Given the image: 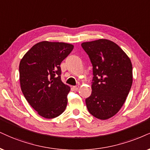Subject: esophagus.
Segmentation results:
<instances>
[{
    "instance_id": "34e87169",
    "label": "esophagus",
    "mask_w": 150,
    "mask_h": 150,
    "mask_svg": "<svg viewBox=\"0 0 150 150\" xmlns=\"http://www.w3.org/2000/svg\"><path fill=\"white\" fill-rule=\"evenodd\" d=\"M79 86H73V90H74V91H77V90H79Z\"/></svg>"
}]
</instances>
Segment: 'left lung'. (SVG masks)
Here are the masks:
<instances>
[{
  "mask_svg": "<svg viewBox=\"0 0 150 150\" xmlns=\"http://www.w3.org/2000/svg\"><path fill=\"white\" fill-rule=\"evenodd\" d=\"M83 49L92 64V94L86 106L94 117L107 120L114 116L126 101L133 82L130 58L117 44L105 39L83 42Z\"/></svg>",
  "mask_w": 150,
  "mask_h": 150,
  "instance_id": "1",
  "label": "left lung"
}]
</instances>
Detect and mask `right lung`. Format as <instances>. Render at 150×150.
<instances>
[{
    "instance_id": "right-lung-1",
    "label": "right lung",
    "mask_w": 150,
    "mask_h": 150,
    "mask_svg": "<svg viewBox=\"0 0 150 150\" xmlns=\"http://www.w3.org/2000/svg\"><path fill=\"white\" fill-rule=\"evenodd\" d=\"M73 49L72 44L64 42H40L20 61L21 91L42 117H56L65 110L70 87L61 81L60 64Z\"/></svg>"
}]
</instances>
